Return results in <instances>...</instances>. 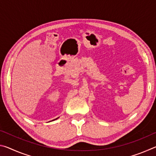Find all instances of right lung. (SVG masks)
<instances>
[{
    "instance_id": "obj_1",
    "label": "right lung",
    "mask_w": 156,
    "mask_h": 156,
    "mask_svg": "<svg viewBox=\"0 0 156 156\" xmlns=\"http://www.w3.org/2000/svg\"><path fill=\"white\" fill-rule=\"evenodd\" d=\"M56 119H57V118H56ZM56 119H54V120H56Z\"/></svg>"
}]
</instances>
